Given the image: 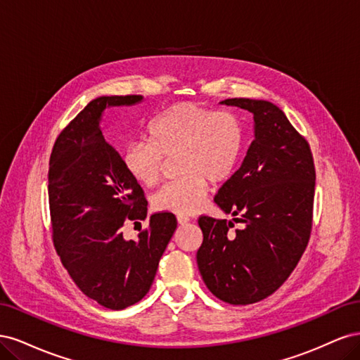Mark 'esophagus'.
I'll return each mask as SVG.
<instances>
[{
  "label": "esophagus",
  "mask_w": 360,
  "mask_h": 360,
  "mask_svg": "<svg viewBox=\"0 0 360 360\" xmlns=\"http://www.w3.org/2000/svg\"><path fill=\"white\" fill-rule=\"evenodd\" d=\"M177 222H179V225H186L188 222H191V217L180 214V216H177Z\"/></svg>",
  "instance_id": "esophagus-1"
}]
</instances>
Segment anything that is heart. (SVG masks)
Segmentation results:
<instances>
[{
  "label": "heart",
  "mask_w": 360,
  "mask_h": 360,
  "mask_svg": "<svg viewBox=\"0 0 360 360\" xmlns=\"http://www.w3.org/2000/svg\"><path fill=\"white\" fill-rule=\"evenodd\" d=\"M148 141L123 150V167L136 183L151 188L162 174V158H177L181 177L159 189L151 205L156 212L191 214L205 200L207 181L221 184L231 177L243 148V124L231 111H214L195 103H177L159 114L147 129Z\"/></svg>",
  "instance_id": "b5f03b06"
}]
</instances>
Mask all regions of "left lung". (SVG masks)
Here are the masks:
<instances>
[{
	"instance_id": "obj_1",
	"label": "left lung",
	"mask_w": 360,
	"mask_h": 360,
	"mask_svg": "<svg viewBox=\"0 0 360 360\" xmlns=\"http://www.w3.org/2000/svg\"><path fill=\"white\" fill-rule=\"evenodd\" d=\"M221 103L254 115V141L242 167L214 197L217 207L243 226L234 233L231 221L201 216L197 263L217 299L249 304L284 284L307 249L315 168L307 139L276 105L243 97Z\"/></svg>"
}]
</instances>
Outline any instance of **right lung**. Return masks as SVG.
<instances>
[{
  "label": "right lung",
  "instance_id": "add662e5",
  "mask_svg": "<svg viewBox=\"0 0 360 360\" xmlns=\"http://www.w3.org/2000/svg\"><path fill=\"white\" fill-rule=\"evenodd\" d=\"M143 96H101L63 130L49 160L52 237L63 266L86 297L108 309L143 299L155 281L162 254L177 228L172 213L150 216L138 240L123 225L144 221V191L129 176L118 151L101 129L106 108L130 106Z\"/></svg>",
  "mask_w": 360,
  "mask_h": 360
}]
</instances>
